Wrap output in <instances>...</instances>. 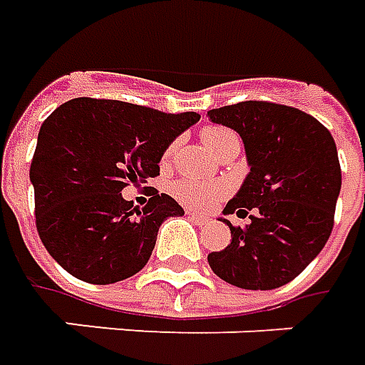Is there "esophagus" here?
<instances>
[{"mask_svg": "<svg viewBox=\"0 0 365 365\" xmlns=\"http://www.w3.org/2000/svg\"><path fill=\"white\" fill-rule=\"evenodd\" d=\"M190 220H192L195 225H205L207 224V217L205 215H197V214H190Z\"/></svg>", "mask_w": 365, "mask_h": 365, "instance_id": "1", "label": "esophagus"}]
</instances>
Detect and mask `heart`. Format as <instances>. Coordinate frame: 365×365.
<instances>
[{
	"instance_id": "heart-1",
	"label": "heart",
	"mask_w": 365,
	"mask_h": 365,
	"mask_svg": "<svg viewBox=\"0 0 365 365\" xmlns=\"http://www.w3.org/2000/svg\"><path fill=\"white\" fill-rule=\"evenodd\" d=\"M202 141L205 143V148L215 153L222 155L225 150H230L232 145L240 143V138L235 135L234 131L227 128H205L202 131ZM175 145H170L165 153H163V162H170L173 158ZM172 193L187 207H195L202 210L212 205L215 200H220L222 195L227 193V185L220 182H195V180H180L172 185Z\"/></svg>"
}]
</instances>
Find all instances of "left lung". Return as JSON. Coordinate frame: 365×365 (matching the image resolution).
Returning a JSON list of instances; mask_svg holds the SVG:
<instances>
[{
	"label": "left lung",
	"instance_id": "left-lung-1",
	"mask_svg": "<svg viewBox=\"0 0 365 365\" xmlns=\"http://www.w3.org/2000/svg\"><path fill=\"white\" fill-rule=\"evenodd\" d=\"M207 118L240 133L250 172L224 207L250 224L207 255L217 277L244 289H276L306 269L334 227L341 190L336 141L309 113L267 101L210 110Z\"/></svg>",
	"mask_w": 365,
	"mask_h": 365
}]
</instances>
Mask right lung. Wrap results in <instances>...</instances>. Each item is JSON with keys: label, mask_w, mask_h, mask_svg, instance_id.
<instances>
[{"label": "right lung", "mask_w": 365, "mask_h": 365, "mask_svg": "<svg viewBox=\"0 0 365 365\" xmlns=\"http://www.w3.org/2000/svg\"><path fill=\"white\" fill-rule=\"evenodd\" d=\"M197 121L193 111L76 98L41 123L29 180L37 234L59 266L106 286L148 264L160 225L183 215V207L168 193H153L138 210L121 190L155 178L163 151Z\"/></svg>", "instance_id": "add662e5"}]
</instances>
